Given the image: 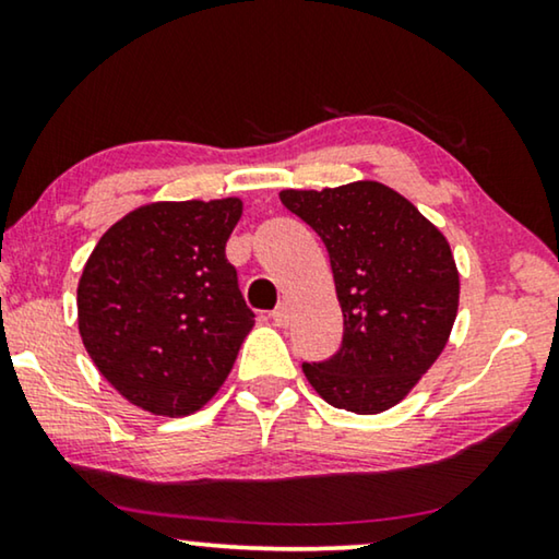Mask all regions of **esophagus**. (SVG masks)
<instances>
[{
    "label": "esophagus",
    "mask_w": 559,
    "mask_h": 559,
    "mask_svg": "<svg viewBox=\"0 0 559 559\" xmlns=\"http://www.w3.org/2000/svg\"><path fill=\"white\" fill-rule=\"evenodd\" d=\"M272 320H274V325H277V328H285L289 323V305L280 302L277 308L272 310Z\"/></svg>",
    "instance_id": "obj_1"
}]
</instances>
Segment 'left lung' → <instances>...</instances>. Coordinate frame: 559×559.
Instances as JSON below:
<instances>
[{
    "label": "left lung",
    "instance_id": "8db88e82",
    "mask_svg": "<svg viewBox=\"0 0 559 559\" xmlns=\"http://www.w3.org/2000/svg\"><path fill=\"white\" fill-rule=\"evenodd\" d=\"M323 239L343 312V343L323 364H302L328 404L379 415L400 404L438 361L461 302L450 243L384 182L280 193Z\"/></svg>",
    "mask_w": 559,
    "mask_h": 559
}]
</instances>
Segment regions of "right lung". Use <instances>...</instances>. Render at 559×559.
I'll return each mask as SVG.
<instances>
[{
  "mask_svg": "<svg viewBox=\"0 0 559 559\" xmlns=\"http://www.w3.org/2000/svg\"><path fill=\"white\" fill-rule=\"evenodd\" d=\"M241 198L155 201L119 218L79 280V333L102 377L134 407H205L254 328L226 241Z\"/></svg>",
  "mask_w": 559,
  "mask_h": 559,
  "instance_id": "add662e5",
  "label": "right lung"
}]
</instances>
